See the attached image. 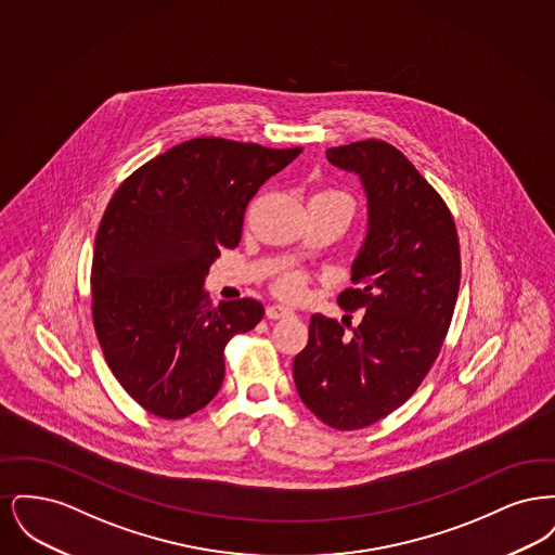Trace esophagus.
<instances>
[{"label":"esophagus","mask_w":555,"mask_h":555,"mask_svg":"<svg viewBox=\"0 0 555 555\" xmlns=\"http://www.w3.org/2000/svg\"><path fill=\"white\" fill-rule=\"evenodd\" d=\"M266 317L272 318V320H279V318L293 317V310L287 306H281V304H274V306H268L266 308Z\"/></svg>","instance_id":"esophagus-1"}]
</instances>
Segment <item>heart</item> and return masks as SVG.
<instances>
[{
  "mask_svg": "<svg viewBox=\"0 0 555 555\" xmlns=\"http://www.w3.org/2000/svg\"><path fill=\"white\" fill-rule=\"evenodd\" d=\"M318 195H320V197H328V199H339V202H345V204H349V206L353 208L351 197H349L347 193H344V191H339V189H324V191H320ZM306 289H308V279H306V274H301V272H289V274L281 276V279L276 281L279 295H283V297H287V299H299V297H304Z\"/></svg>",
  "mask_w": 555,
  "mask_h": 555,
  "instance_id": "1",
  "label": "heart"
}]
</instances>
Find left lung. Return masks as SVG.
<instances>
[{"label": "left lung", "mask_w": 555, "mask_h": 555, "mask_svg": "<svg viewBox=\"0 0 555 555\" xmlns=\"http://www.w3.org/2000/svg\"><path fill=\"white\" fill-rule=\"evenodd\" d=\"M326 158L360 175L369 195V235L351 268L356 287L337 297L364 317L347 333L314 314L293 378L322 423L358 430L396 412L433 369L457 301L460 238L443 197L391 143L356 141L326 150Z\"/></svg>", "instance_id": "8db88e82"}]
</instances>
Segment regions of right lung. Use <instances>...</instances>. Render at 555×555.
I'll return each mask as SVG.
<instances>
[{
    "label": "right lung",
    "instance_id": "1",
    "mask_svg": "<svg viewBox=\"0 0 555 555\" xmlns=\"http://www.w3.org/2000/svg\"><path fill=\"white\" fill-rule=\"evenodd\" d=\"M299 154L197 137L112 195L93 249L91 314L112 374L150 414L179 421L208 405L224 347L264 317L251 297L211 306L204 281L220 249L237 247L258 189Z\"/></svg>",
    "mask_w": 555,
    "mask_h": 555
}]
</instances>
